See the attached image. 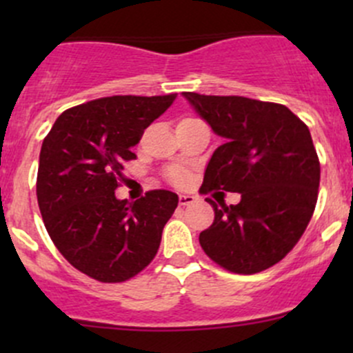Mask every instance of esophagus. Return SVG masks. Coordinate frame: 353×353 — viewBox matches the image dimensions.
Listing matches in <instances>:
<instances>
[{"instance_id": "esophagus-1", "label": "esophagus", "mask_w": 353, "mask_h": 353, "mask_svg": "<svg viewBox=\"0 0 353 353\" xmlns=\"http://www.w3.org/2000/svg\"><path fill=\"white\" fill-rule=\"evenodd\" d=\"M194 201H196V196H193V194H179V205H193Z\"/></svg>"}]
</instances>
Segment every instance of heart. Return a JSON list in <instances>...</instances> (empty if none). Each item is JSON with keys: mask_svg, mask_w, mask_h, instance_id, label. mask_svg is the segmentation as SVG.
<instances>
[{"mask_svg": "<svg viewBox=\"0 0 353 353\" xmlns=\"http://www.w3.org/2000/svg\"><path fill=\"white\" fill-rule=\"evenodd\" d=\"M169 177L174 184H184V181H186V172H184L183 169H172L169 172Z\"/></svg>", "mask_w": 353, "mask_h": 353, "instance_id": "b5f03b06", "label": "heart"}]
</instances>
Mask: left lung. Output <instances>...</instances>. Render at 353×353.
I'll return each instance as SVG.
<instances>
[{"instance_id": "8db88e82", "label": "left lung", "mask_w": 353, "mask_h": 353, "mask_svg": "<svg viewBox=\"0 0 353 353\" xmlns=\"http://www.w3.org/2000/svg\"><path fill=\"white\" fill-rule=\"evenodd\" d=\"M183 95L223 138L199 193L241 194L237 205L222 208L206 198L215 220L199 234V244L229 272H263L297 244L318 201L321 170L309 128L282 104L237 95Z\"/></svg>"}]
</instances>
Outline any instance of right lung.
Here are the masks:
<instances>
[{"instance_id": "add662e5", "label": "right lung", "mask_w": 353, "mask_h": 353, "mask_svg": "<svg viewBox=\"0 0 353 353\" xmlns=\"http://www.w3.org/2000/svg\"><path fill=\"white\" fill-rule=\"evenodd\" d=\"M177 94L114 95L65 110L42 141L37 201L58 251L85 275L117 283L138 275L159 251L176 193L148 191L134 203L114 191L131 147Z\"/></svg>"}]
</instances>
